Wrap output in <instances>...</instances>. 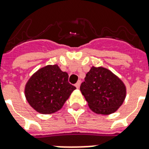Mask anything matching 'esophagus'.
Listing matches in <instances>:
<instances>
[{
    "label": "esophagus",
    "instance_id": "esophagus-1",
    "mask_svg": "<svg viewBox=\"0 0 149 149\" xmlns=\"http://www.w3.org/2000/svg\"><path fill=\"white\" fill-rule=\"evenodd\" d=\"M80 85H81V81H78L77 82V84H75V86L77 87V88H78L80 87Z\"/></svg>",
    "mask_w": 149,
    "mask_h": 149
}]
</instances>
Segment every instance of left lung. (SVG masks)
Listing matches in <instances>:
<instances>
[{
  "label": "left lung",
  "instance_id": "obj_1",
  "mask_svg": "<svg viewBox=\"0 0 149 149\" xmlns=\"http://www.w3.org/2000/svg\"><path fill=\"white\" fill-rule=\"evenodd\" d=\"M80 89L91 109L104 115L116 112L126 96V88L121 80L103 67H92Z\"/></svg>",
  "mask_w": 149,
  "mask_h": 149
}]
</instances>
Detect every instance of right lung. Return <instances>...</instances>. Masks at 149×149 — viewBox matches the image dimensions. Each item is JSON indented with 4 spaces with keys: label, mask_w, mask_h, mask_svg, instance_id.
Returning a JSON list of instances; mask_svg holds the SVG:
<instances>
[{
    "label": "right lung",
    "mask_w": 149,
    "mask_h": 149,
    "mask_svg": "<svg viewBox=\"0 0 149 149\" xmlns=\"http://www.w3.org/2000/svg\"><path fill=\"white\" fill-rule=\"evenodd\" d=\"M76 87L68 82V75L58 65H48L32 76L25 86V97L38 112L49 114L62 108Z\"/></svg>",
    "instance_id": "right-lung-1"
}]
</instances>
